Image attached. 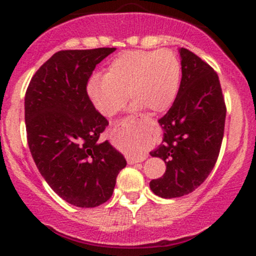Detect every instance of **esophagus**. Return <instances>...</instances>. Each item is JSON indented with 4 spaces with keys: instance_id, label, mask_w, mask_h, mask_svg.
I'll return each mask as SVG.
<instances>
[{
    "instance_id": "34e87169",
    "label": "esophagus",
    "mask_w": 256,
    "mask_h": 256,
    "mask_svg": "<svg viewBox=\"0 0 256 256\" xmlns=\"http://www.w3.org/2000/svg\"><path fill=\"white\" fill-rule=\"evenodd\" d=\"M128 122H146V119H144V118H140V119H134V118H132V116H128ZM146 155H143V156H138V158H128V164H137V162H142V161H144L146 160Z\"/></svg>"
}]
</instances>
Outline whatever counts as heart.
<instances>
[{"label": "heart", "mask_w": 256, "mask_h": 256, "mask_svg": "<svg viewBox=\"0 0 256 256\" xmlns=\"http://www.w3.org/2000/svg\"><path fill=\"white\" fill-rule=\"evenodd\" d=\"M182 66L171 50H128L114 58L104 76H94L88 95L100 113L112 116L126 102L134 110L161 113L171 107L180 86Z\"/></svg>", "instance_id": "1"}]
</instances>
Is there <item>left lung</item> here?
Listing matches in <instances>:
<instances>
[{
    "label": "left lung",
    "mask_w": 256,
    "mask_h": 256,
    "mask_svg": "<svg viewBox=\"0 0 256 256\" xmlns=\"http://www.w3.org/2000/svg\"><path fill=\"white\" fill-rule=\"evenodd\" d=\"M182 80L168 112L158 119L161 144L150 152L162 158L166 172L149 183L164 198L192 192L212 172L224 137L226 106L216 72L201 58L179 49Z\"/></svg>",
    "instance_id": "8db88e82"
}]
</instances>
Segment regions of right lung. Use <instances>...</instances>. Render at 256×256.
<instances>
[{"label":"right lung","instance_id":"1","mask_svg":"<svg viewBox=\"0 0 256 256\" xmlns=\"http://www.w3.org/2000/svg\"><path fill=\"white\" fill-rule=\"evenodd\" d=\"M116 48L55 52L32 77L25 95L28 143L49 186L76 207L110 198L126 160L100 134L108 120L96 110L86 85L96 64Z\"/></svg>","mask_w":256,"mask_h":256}]
</instances>
